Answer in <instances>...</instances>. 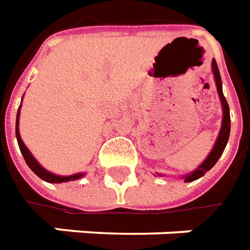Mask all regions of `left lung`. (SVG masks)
<instances>
[{"label": "left lung", "mask_w": 250, "mask_h": 250, "mask_svg": "<svg viewBox=\"0 0 250 250\" xmlns=\"http://www.w3.org/2000/svg\"><path fill=\"white\" fill-rule=\"evenodd\" d=\"M213 72H214V78H215V84H217V90H218L219 98H221V102H222V109H224L222 128H221V132H219L217 143H215V145H214L213 150L210 152V155L207 156L206 160L202 163L199 167L196 168L195 171H192V172L188 173V175H186L185 182H192V180H196V179L202 178V176H203L208 169H211V168L214 167V164L218 162V159L221 157V155L224 153L225 146H226V144H228V140H229V134H230L229 105H228V101H226L224 93H222V81H221L218 65H217V62H215V60H213Z\"/></svg>", "instance_id": "8db88e82"}]
</instances>
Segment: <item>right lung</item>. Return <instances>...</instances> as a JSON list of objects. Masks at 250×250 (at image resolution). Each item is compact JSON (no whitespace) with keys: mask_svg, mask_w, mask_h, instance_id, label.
<instances>
[{"mask_svg":"<svg viewBox=\"0 0 250 250\" xmlns=\"http://www.w3.org/2000/svg\"><path fill=\"white\" fill-rule=\"evenodd\" d=\"M19 117H20V110L17 111V118H16V137H17V143H19L21 153H22V156L25 159V163L28 164V167L31 168L32 171L36 173L39 178L43 179L45 182H48V183H63V182H70V180H75V179L82 178L83 173H77V175H71V176H58V175H54V173L48 172L47 169H44L36 162V159L32 156L31 152L28 150L25 144L21 140L20 132H19Z\"/></svg>","mask_w":250,"mask_h":250,"instance_id":"add662e5","label":"right lung"}]
</instances>
